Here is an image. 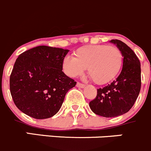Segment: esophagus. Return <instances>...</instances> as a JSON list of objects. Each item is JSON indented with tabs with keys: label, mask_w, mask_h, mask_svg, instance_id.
Instances as JSON below:
<instances>
[{
	"label": "esophagus",
	"mask_w": 151,
	"mask_h": 151,
	"mask_svg": "<svg viewBox=\"0 0 151 151\" xmlns=\"http://www.w3.org/2000/svg\"><path fill=\"white\" fill-rule=\"evenodd\" d=\"M77 87L80 88H83L85 87V85L83 84V83H77Z\"/></svg>",
	"instance_id": "obj_1"
}]
</instances>
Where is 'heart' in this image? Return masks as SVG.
Listing matches in <instances>:
<instances>
[{
  "instance_id": "1",
  "label": "heart",
  "mask_w": 151,
  "mask_h": 151,
  "mask_svg": "<svg viewBox=\"0 0 151 151\" xmlns=\"http://www.w3.org/2000/svg\"><path fill=\"white\" fill-rule=\"evenodd\" d=\"M123 55L115 46L87 45L77 49L74 58L66 56L63 61L66 74L71 77L88 73L95 83L104 85L115 78L121 70Z\"/></svg>"
}]
</instances>
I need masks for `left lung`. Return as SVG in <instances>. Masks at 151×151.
I'll return each mask as SVG.
<instances>
[{"label": "left lung", "instance_id": "8db88e82", "mask_svg": "<svg viewBox=\"0 0 151 151\" xmlns=\"http://www.w3.org/2000/svg\"><path fill=\"white\" fill-rule=\"evenodd\" d=\"M123 57V68L116 79L102 88L89 103L91 110L105 118H115L130 110L139 96L141 88L140 62L133 50L124 42L112 39Z\"/></svg>", "mask_w": 151, "mask_h": 151}]
</instances>
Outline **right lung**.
I'll return each instance as SVG.
<instances>
[{
    "label": "right lung",
    "mask_w": 151,
    "mask_h": 151,
    "mask_svg": "<svg viewBox=\"0 0 151 151\" xmlns=\"http://www.w3.org/2000/svg\"><path fill=\"white\" fill-rule=\"evenodd\" d=\"M68 50L38 46L17 58L10 75V92L17 107L36 119H46L61 107L76 82L62 71Z\"/></svg>",
    "instance_id": "1"
}]
</instances>
